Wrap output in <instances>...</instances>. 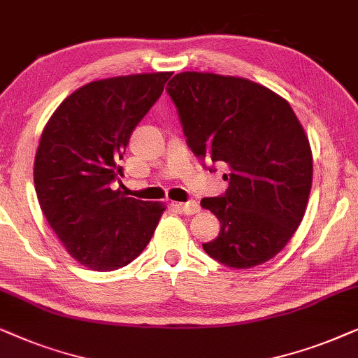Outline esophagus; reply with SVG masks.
<instances>
[{
  "label": "esophagus",
  "mask_w": 358,
  "mask_h": 358,
  "mask_svg": "<svg viewBox=\"0 0 358 358\" xmlns=\"http://www.w3.org/2000/svg\"><path fill=\"white\" fill-rule=\"evenodd\" d=\"M176 206H178L180 209H182V211L187 214V216H189V214H196V213H199V204L196 203V201H188V203H178L176 204Z\"/></svg>",
  "instance_id": "obj_1"
}]
</instances>
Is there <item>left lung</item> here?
Returning <instances> with one entry per match:
<instances>
[{
    "label": "left lung",
    "mask_w": 358,
    "mask_h": 358,
    "mask_svg": "<svg viewBox=\"0 0 358 358\" xmlns=\"http://www.w3.org/2000/svg\"><path fill=\"white\" fill-rule=\"evenodd\" d=\"M166 87L193 154L229 169L226 193L201 199L221 222L204 252L232 268L273 259L303 221L313 183L311 145L296 114L241 76L183 71Z\"/></svg>",
    "instance_id": "obj_1"
}]
</instances>
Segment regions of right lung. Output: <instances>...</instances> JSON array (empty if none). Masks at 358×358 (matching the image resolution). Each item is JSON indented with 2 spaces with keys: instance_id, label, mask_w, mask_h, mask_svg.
Masks as SVG:
<instances>
[{
  "instance_id": "1",
  "label": "right lung",
  "mask_w": 358,
  "mask_h": 358,
  "mask_svg": "<svg viewBox=\"0 0 358 358\" xmlns=\"http://www.w3.org/2000/svg\"><path fill=\"white\" fill-rule=\"evenodd\" d=\"M170 71L96 80L65 98L42 131L34 185L44 216L73 259L96 271L131 264L149 244L162 203L113 189L141 119L160 98Z\"/></svg>"
}]
</instances>
